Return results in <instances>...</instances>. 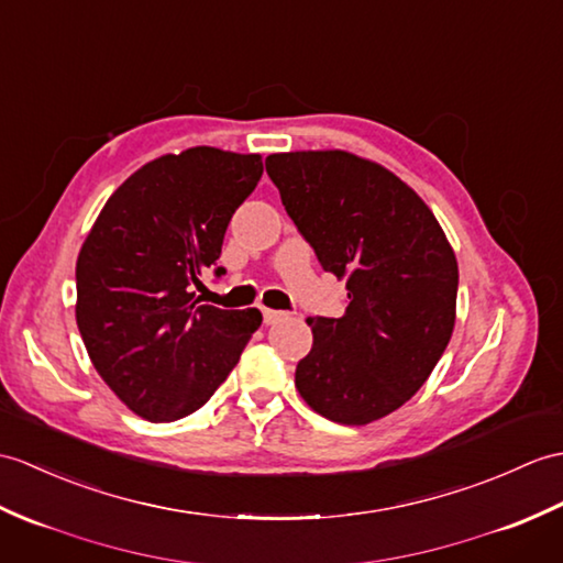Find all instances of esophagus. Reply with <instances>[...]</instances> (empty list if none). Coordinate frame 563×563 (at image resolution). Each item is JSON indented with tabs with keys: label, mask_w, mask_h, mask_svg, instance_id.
<instances>
[{
	"label": "esophagus",
	"mask_w": 563,
	"mask_h": 563,
	"mask_svg": "<svg viewBox=\"0 0 563 563\" xmlns=\"http://www.w3.org/2000/svg\"><path fill=\"white\" fill-rule=\"evenodd\" d=\"M283 319H287L285 311L264 309V323H266V325H273V323H278V321H283Z\"/></svg>",
	"instance_id": "1"
}]
</instances>
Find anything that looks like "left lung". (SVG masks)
<instances>
[{
	"mask_svg": "<svg viewBox=\"0 0 563 563\" xmlns=\"http://www.w3.org/2000/svg\"><path fill=\"white\" fill-rule=\"evenodd\" d=\"M266 173L323 271L347 280L341 319H307L299 396L338 424L382 420L451 341L459 264L446 234L405 181L352 153H273Z\"/></svg>",
	"mask_w": 563,
	"mask_h": 563,
	"instance_id": "obj_1",
	"label": "left lung"
}]
</instances>
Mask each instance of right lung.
<instances>
[{"instance_id": "right-lung-1", "label": "right lung", "mask_w": 563, "mask_h": 563, "mask_svg": "<svg viewBox=\"0 0 563 563\" xmlns=\"http://www.w3.org/2000/svg\"><path fill=\"white\" fill-rule=\"evenodd\" d=\"M261 155L189 148L143 165L100 211L76 261V323L90 362L129 410L175 422L216 394L261 325L258 309L199 305Z\"/></svg>"}]
</instances>
